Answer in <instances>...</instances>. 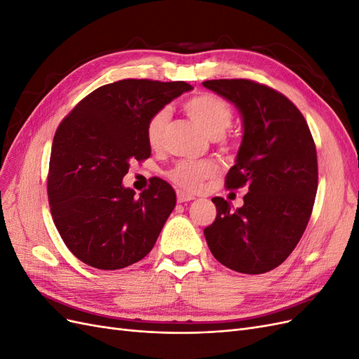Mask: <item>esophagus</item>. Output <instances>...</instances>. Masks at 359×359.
<instances>
[{
    "label": "esophagus",
    "instance_id": "1",
    "mask_svg": "<svg viewBox=\"0 0 359 359\" xmlns=\"http://www.w3.org/2000/svg\"><path fill=\"white\" fill-rule=\"evenodd\" d=\"M177 199L180 203H184V202H190L194 199V196H191V194L189 193H184V191H177Z\"/></svg>",
    "mask_w": 359,
    "mask_h": 359
}]
</instances>
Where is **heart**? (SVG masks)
<instances>
[{
    "label": "heart",
    "mask_w": 359,
    "mask_h": 359,
    "mask_svg": "<svg viewBox=\"0 0 359 359\" xmlns=\"http://www.w3.org/2000/svg\"><path fill=\"white\" fill-rule=\"evenodd\" d=\"M186 114L196 123L210 137H219L223 148L229 151L233 148V140L224 136L233 119L231 103L223 97L211 93H201L190 97L182 104ZM168 109H160L149 116L145 126V139L151 149H158L163 144V133L168 124ZM217 173V166L206 160H181L166 177L181 190L190 193L199 191L205 180L212 178Z\"/></svg>",
    "instance_id": "obj_1"
}]
</instances>
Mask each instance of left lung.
Here are the masks:
<instances>
[{
    "label": "left lung",
    "mask_w": 359,
    "mask_h": 359,
    "mask_svg": "<svg viewBox=\"0 0 359 359\" xmlns=\"http://www.w3.org/2000/svg\"><path fill=\"white\" fill-rule=\"evenodd\" d=\"M243 115L244 137L227 189L248 191L235 211L214 198L217 217L205 227L212 256L236 273L264 274L287 259L306 231L318 191L316 145L286 95L250 79L202 82Z\"/></svg>",
    "instance_id": "8db88e82"
}]
</instances>
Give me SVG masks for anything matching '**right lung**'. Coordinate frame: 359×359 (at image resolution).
<instances>
[{
  "mask_svg": "<svg viewBox=\"0 0 359 359\" xmlns=\"http://www.w3.org/2000/svg\"><path fill=\"white\" fill-rule=\"evenodd\" d=\"M191 85L123 79L94 90L73 107L53 136L48 198L53 223L70 252L97 269H121L154 247L175 191L153 178L135 198L123 187L130 161L151 156L149 116Z\"/></svg>",
  "mask_w": 359,
  "mask_h": 359,
  "instance_id": "add662e5",
  "label": "right lung"
}]
</instances>
